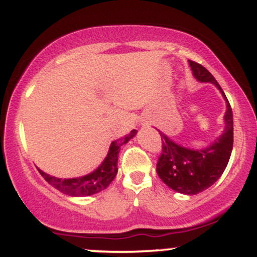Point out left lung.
Returning <instances> with one entry per match:
<instances>
[{
  "mask_svg": "<svg viewBox=\"0 0 257 257\" xmlns=\"http://www.w3.org/2000/svg\"><path fill=\"white\" fill-rule=\"evenodd\" d=\"M194 78L200 83L213 84L225 101L223 133L206 148L190 149L180 145L160 132L162 154L157 162V174L167 187L184 195H195L215 184L222 176L233 149V113L223 90L208 70L189 61Z\"/></svg>",
  "mask_w": 257,
  "mask_h": 257,
  "instance_id": "obj_1",
  "label": "left lung"
}]
</instances>
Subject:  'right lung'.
<instances>
[{"instance_id":"obj_1","label":"right lung","mask_w":257,"mask_h":257,"mask_svg":"<svg viewBox=\"0 0 257 257\" xmlns=\"http://www.w3.org/2000/svg\"><path fill=\"white\" fill-rule=\"evenodd\" d=\"M138 131L131 132L129 134L124 135L120 139L114 140L109 145L108 152H107V156L105 160L101 162V165L98 166L96 170H94L90 173L85 174V176L81 177H75V178H57V177L50 176L49 173H45L44 171H41L40 168H38V171L40 172V174L44 177V179L46 182H49V184L52 185L53 188H56L57 190H60L61 193L66 194L69 196H90L94 195V194L100 193V191L105 190L112 183V180L117 176V163H118V155H119L120 146L126 144L131 139L137 135Z\"/></svg>"}]
</instances>
